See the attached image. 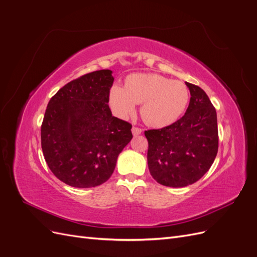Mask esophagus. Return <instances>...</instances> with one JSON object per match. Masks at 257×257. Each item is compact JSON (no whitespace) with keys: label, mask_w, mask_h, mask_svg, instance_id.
<instances>
[{"label":"esophagus","mask_w":257,"mask_h":257,"mask_svg":"<svg viewBox=\"0 0 257 257\" xmlns=\"http://www.w3.org/2000/svg\"><path fill=\"white\" fill-rule=\"evenodd\" d=\"M132 132H133V135L134 136H137V135H141L143 130L141 127H137V126H133V128H132Z\"/></svg>","instance_id":"1"}]
</instances>
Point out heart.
I'll use <instances>...</instances> for the list:
<instances>
[{"label": "heart", "instance_id": "b5f03b06", "mask_svg": "<svg viewBox=\"0 0 257 257\" xmlns=\"http://www.w3.org/2000/svg\"><path fill=\"white\" fill-rule=\"evenodd\" d=\"M190 93L185 84L158 74H132L124 88L113 84L109 91V105L119 118L135 112L142 104V116L152 126L163 127L180 118L189 104Z\"/></svg>", "mask_w": 257, "mask_h": 257}]
</instances>
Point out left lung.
Listing matches in <instances>:
<instances>
[{"instance_id":"obj_1","label":"left lung","mask_w":257,"mask_h":257,"mask_svg":"<svg viewBox=\"0 0 257 257\" xmlns=\"http://www.w3.org/2000/svg\"><path fill=\"white\" fill-rule=\"evenodd\" d=\"M185 83L191 98L182 118L145 132L150 174L160 184L172 188L198 181L213 164L219 148L215 108L203 89Z\"/></svg>"}]
</instances>
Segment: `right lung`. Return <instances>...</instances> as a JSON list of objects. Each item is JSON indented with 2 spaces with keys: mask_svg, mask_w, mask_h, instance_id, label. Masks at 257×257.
I'll return each instance as SVG.
<instances>
[{
  "mask_svg": "<svg viewBox=\"0 0 257 257\" xmlns=\"http://www.w3.org/2000/svg\"><path fill=\"white\" fill-rule=\"evenodd\" d=\"M111 73L100 69L69 81L50 98L44 115L45 161L59 180L74 188L106 182L133 138L132 124L113 116L108 105Z\"/></svg>",
  "mask_w": 257,
  "mask_h": 257,
  "instance_id": "right-lung-1",
  "label": "right lung"
}]
</instances>
